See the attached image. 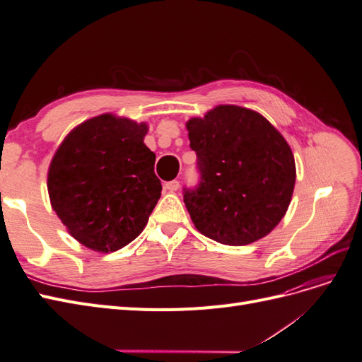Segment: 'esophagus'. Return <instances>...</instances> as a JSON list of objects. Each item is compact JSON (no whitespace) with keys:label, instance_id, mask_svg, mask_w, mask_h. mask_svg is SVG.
Masks as SVG:
<instances>
[{"label":"esophagus","instance_id":"obj_1","mask_svg":"<svg viewBox=\"0 0 362 362\" xmlns=\"http://www.w3.org/2000/svg\"><path fill=\"white\" fill-rule=\"evenodd\" d=\"M164 189H166L168 192H177L180 189V181H177V180L168 181L166 184H164Z\"/></svg>","mask_w":362,"mask_h":362}]
</instances>
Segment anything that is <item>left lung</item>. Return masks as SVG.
<instances>
[{
  "mask_svg": "<svg viewBox=\"0 0 362 362\" xmlns=\"http://www.w3.org/2000/svg\"><path fill=\"white\" fill-rule=\"evenodd\" d=\"M199 182L184 204L199 233L229 246L266 237L286 214L296 181L293 152L259 113L218 105L187 122Z\"/></svg>",
  "mask_w": 362,
  "mask_h": 362,
  "instance_id": "1",
  "label": "left lung"
}]
</instances>
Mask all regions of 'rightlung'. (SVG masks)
Returning <instances> with one entry per match:
<instances>
[{"instance_id":"obj_1","label":"right lung","mask_w":362,"mask_h":362,"mask_svg":"<svg viewBox=\"0 0 362 362\" xmlns=\"http://www.w3.org/2000/svg\"><path fill=\"white\" fill-rule=\"evenodd\" d=\"M146 131V124L101 115L57 149L48 172L51 205L81 245L115 252L144 231L161 196Z\"/></svg>"}]
</instances>
